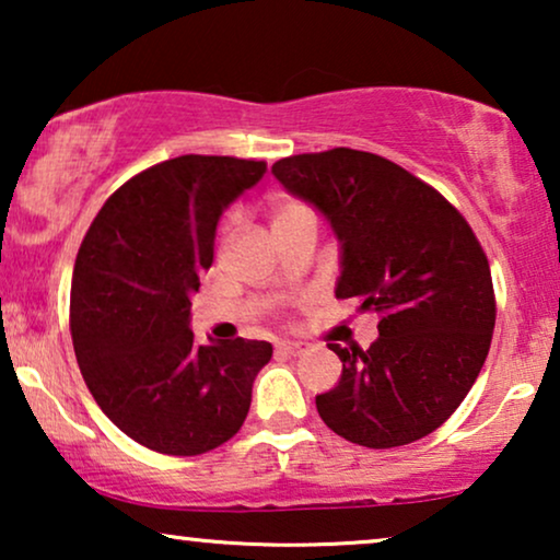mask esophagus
Masks as SVG:
<instances>
[{
	"label": "esophagus",
	"mask_w": 560,
	"mask_h": 560,
	"mask_svg": "<svg viewBox=\"0 0 560 560\" xmlns=\"http://www.w3.org/2000/svg\"><path fill=\"white\" fill-rule=\"evenodd\" d=\"M305 349H308V343H301V341H280L278 343V354H285V357H301Z\"/></svg>",
	"instance_id": "34e87169"
}]
</instances>
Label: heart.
I'll return each instance as SVG.
<instances>
[{"mask_svg":"<svg viewBox=\"0 0 560 560\" xmlns=\"http://www.w3.org/2000/svg\"><path fill=\"white\" fill-rule=\"evenodd\" d=\"M308 209L301 201H295V198H272L270 201V224L272 226H280V224H288V221H293L298 217H308Z\"/></svg>","mask_w":560,"mask_h":560,"instance_id":"heart-1","label":"heart"}]
</instances>
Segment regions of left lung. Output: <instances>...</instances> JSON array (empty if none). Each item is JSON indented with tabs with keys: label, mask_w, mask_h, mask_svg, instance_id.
<instances>
[{
	"label": "left lung",
	"mask_w": 560,
	"mask_h": 560,
	"mask_svg": "<svg viewBox=\"0 0 560 560\" xmlns=\"http://www.w3.org/2000/svg\"><path fill=\"white\" fill-rule=\"evenodd\" d=\"M272 173L341 240L336 298L380 313L370 349L328 343L343 370L316 397L320 420L366 448L425 439L469 395L492 343L497 301L477 234L433 186L374 152H303Z\"/></svg>",
	"instance_id": "1"
}]
</instances>
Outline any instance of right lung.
Listing matches in <instances>:
<instances>
[{
	"label": "right lung",
	"instance_id": "obj_1",
	"mask_svg": "<svg viewBox=\"0 0 560 560\" xmlns=\"http://www.w3.org/2000/svg\"><path fill=\"white\" fill-rule=\"evenodd\" d=\"M265 160L180 155L106 198L73 267L71 336L104 416L167 456H198L240 431L272 343H198L190 295L213 262L221 211Z\"/></svg>",
	"mask_w": 560,
	"mask_h": 560
}]
</instances>
